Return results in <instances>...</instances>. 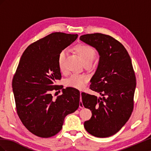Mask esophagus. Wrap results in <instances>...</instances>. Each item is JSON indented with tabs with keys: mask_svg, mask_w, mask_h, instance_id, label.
Instances as JSON below:
<instances>
[{
	"mask_svg": "<svg viewBox=\"0 0 151 151\" xmlns=\"http://www.w3.org/2000/svg\"><path fill=\"white\" fill-rule=\"evenodd\" d=\"M79 108H84V106H83V102H82V101H80V103H79Z\"/></svg>",
	"mask_w": 151,
	"mask_h": 151,
	"instance_id": "34e87169",
	"label": "esophagus"
}]
</instances>
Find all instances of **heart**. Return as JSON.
<instances>
[{"label": "heart", "instance_id": "b5f03b06", "mask_svg": "<svg viewBox=\"0 0 151 151\" xmlns=\"http://www.w3.org/2000/svg\"><path fill=\"white\" fill-rule=\"evenodd\" d=\"M76 51L83 60L84 64L88 63H92L96 56L95 50L88 45H80L76 48ZM67 53V50L64 49L60 53L58 58V63L60 70L63 72L64 70V62ZM88 81V77L84 75L74 74L66 80V86L70 88H76L77 89H83L87 82Z\"/></svg>", "mask_w": 151, "mask_h": 151}]
</instances>
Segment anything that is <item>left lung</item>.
Returning a JSON list of instances; mask_svg holds the SVG:
<instances>
[{
  "label": "left lung",
  "instance_id": "1",
  "mask_svg": "<svg viewBox=\"0 0 151 151\" xmlns=\"http://www.w3.org/2000/svg\"><path fill=\"white\" fill-rule=\"evenodd\" d=\"M80 40L99 53L90 89L102 96L81 93L84 106L92 112L84 126L94 137H108L122 129L133 111L136 79L132 60L123 45L110 36L87 34Z\"/></svg>",
  "mask_w": 151,
  "mask_h": 151
}]
</instances>
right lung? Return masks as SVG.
<instances>
[{
	"mask_svg": "<svg viewBox=\"0 0 151 151\" xmlns=\"http://www.w3.org/2000/svg\"><path fill=\"white\" fill-rule=\"evenodd\" d=\"M77 35L56 32L28 47L21 57L12 79L17 115L32 134L43 138L56 135L65 117L79 108L80 92L63 89V94L52 99V91L62 88L58 58L77 39Z\"/></svg>",
	"mask_w": 151,
	"mask_h": 151,
	"instance_id": "obj_1",
	"label": "right lung"
}]
</instances>
